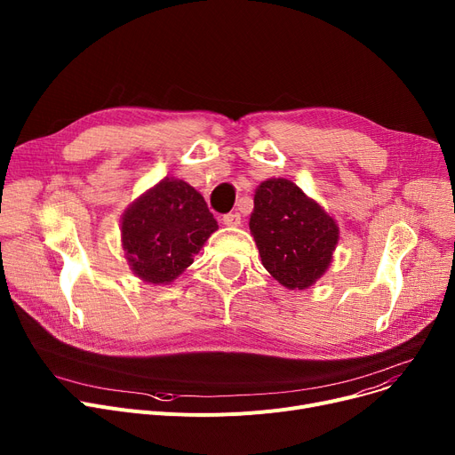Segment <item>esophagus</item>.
Wrapping results in <instances>:
<instances>
[{
    "mask_svg": "<svg viewBox=\"0 0 455 455\" xmlns=\"http://www.w3.org/2000/svg\"><path fill=\"white\" fill-rule=\"evenodd\" d=\"M221 221L225 227H240L242 215L240 213H227V215H223Z\"/></svg>",
    "mask_w": 455,
    "mask_h": 455,
    "instance_id": "1",
    "label": "esophagus"
}]
</instances>
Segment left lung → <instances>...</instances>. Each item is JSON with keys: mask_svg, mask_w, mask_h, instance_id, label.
<instances>
[{"mask_svg": "<svg viewBox=\"0 0 455 455\" xmlns=\"http://www.w3.org/2000/svg\"><path fill=\"white\" fill-rule=\"evenodd\" d=\"M249 228L261 264L288 290L312 288L339 242L336 220L288 179L259 182Z\"/></svg>", "mask_w": 455, "mask_h": 455, "instance_id": "left-lung-1", "label": "left lung"}]
</instances>
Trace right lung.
Listing matches in <instances>:
<instances>
[{"instance_id": "1", "label": "right lung", "mask_w": 455, "mask_h": 455, "mask_svg": "<svg viewBox=\"0 0 455 455\" xmlns=\"http://www.w3.org/2000/svg\"><path fill=\"white\" fill-rule=\"evenodd\" d=\"M131 271L143 282L172 283L218 230L203 196L182 179L164 177L134 199L119 221Z\"/></svg>"}]
</instances>
